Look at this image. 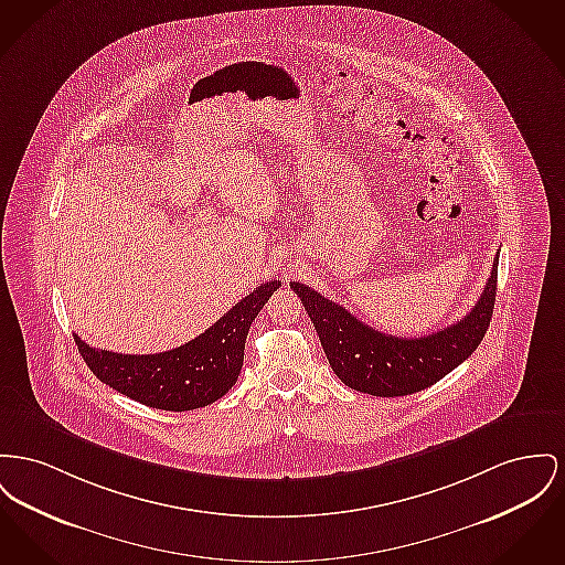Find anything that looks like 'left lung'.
<instances>
[{"label": "left lung", "instance_id": "8db88e82", "mask_svg": "<svg viewBox=\"0 0 565 565\" xmlns=\"http://www.w3.org/2000/svg\"><path fill=\"white\" fill-rule=\"evenodd\" d=\"M498 265L495 258L480 299L463 320L416 339L375 331L305 284L292 281L290 288L302 300L331 369L345 386L373 397H403L439 382L480 345L495 307Z\"/></svg>", "mask_w": 565, "mask_h": 565}]
</instances>
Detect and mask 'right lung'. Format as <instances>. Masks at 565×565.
Returning <instances> with one entry per match:
<instances>
[{
    "instance_id": "1",
    "label": "right lung",
    "mask_w": 565,
    "mask_h": 565,
    "mask_svg": "<svg viewBox=\"0 0 565 565\" xmlns=\"http://www.w3.org/2000/svg\"><path fill=\"white\" fill-rule=\"evenodd\" d=\"M279 286L277 279L260 284L196 339L160 354L96 350L78 334L74 341L94 375L121 395L167 412L196 409L233 388L243 366L247 331Z\"/></svg>"
}]
</instances>
